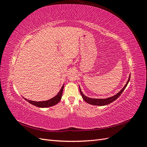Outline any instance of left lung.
I'll return each instance as SVG.
<instances>
[{
	"instance_id": "8db88e82",
	"label": "left lung",
	"mask_w": 147,
	"mask_h": 147,
	"mask_svg": "<svg viewBox=\"0 0 147 147\" xmlns=\"http://www.w3.org/2000/svg\"><path fill=\"white\" fill-rule=\"evenodd\" d=\"M130 77H131V74L129 75V78L127 80V82H126V84L124 85V86L121 89V91H119L117 94H116L115 95L111 96L109 97H107V98L105 99H92V98H90V97H88L87 96H86L84 95L83 93L82 92L80 87L79 86V88H80V94L82 96L83 99L86 102H87L88 104H91L93 105H99V106H104V105H108L110 103H112V102L115 101L117 99H118V97H119V96L122 94V92L124 91V90H125V88H126L127 84L130 80Z\"/></svg>"
}]
</instances>
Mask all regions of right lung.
<instances>
[{"label": "right lung", "mask_w": 147, "mask_h": 147, "mask_svg": "<svg viewBox=\"0 0 147 147\" xmlns=\"http://www.w3.org/2000/svg\"><path fill=\"white\" fill-rule=\"evenodd\" d=\"M64 87V84H63V85L61 87L60 91L55 97H53V98L47 100L33 101V100H30L26 99L24 97H23V98L26 100H27L28 102H29L30 104L38 107H40V108H46V107H52L53 105H55L57 103H59V102L61 100L62 96H63Z\"/></svg>", "instance_id": "1"}]
</instances>
